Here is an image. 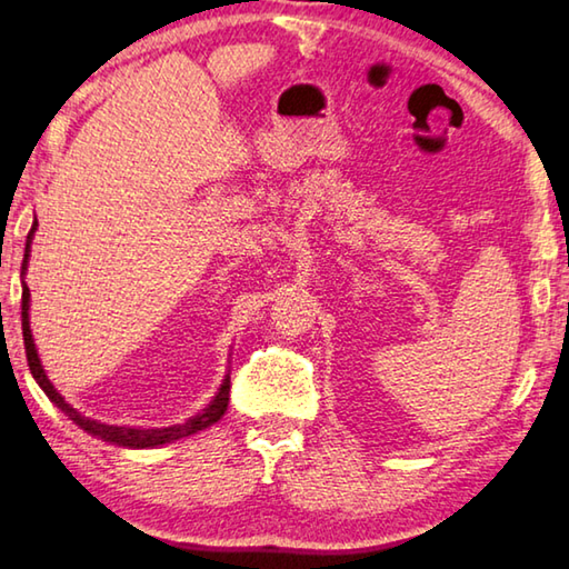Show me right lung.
<instances>
[{
    "instance_id": "right-lung-1",
    "label": "right lung",
    "mask_w": 569,
    "mask_h": 569,
    "mask_svg": "<svg viewBox=\"0 0 569 569\" xmlns=\"http://www.w3.org/2000/svg\"><path fill=\"white\" fill-rule=\"evenodd\" d=\"M34 229H37V221L32 223L30 234H27V244H24V259H22V277L27 272V259H30V244H32V237H34ZM22 338H24V352H27V362H30V370H32V378L40 383V388L48 393V398L52 400L54 406L60 408V411L68 413L74 423H78L82 431H88L92 436H98L102 441H110L116 446H126V449H153V446H161V443H171V441H179L183 436H191L197 431H203V428H209L211 423H217L219 418L223 416L229 406V376L223 378V383L219 388V393L213 396L211 403L203 408L201 413L191 416L186 423H176L169 428H128V426H108V423H100V421H92V418H86L82 413L74 411V408L64 400L54 386L50 383V378L44 376V368L40 358H37V348H34V340H32V330H30V287L22 282Z\"/></svg>"
}]
</instances>
